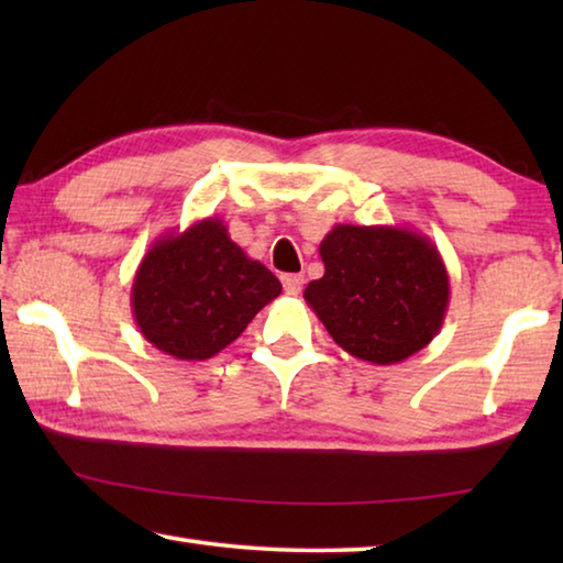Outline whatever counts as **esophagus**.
I'll use <instances>...</instances> for the list:
<instances>
[{"label":"esophagus","instance_id":"34e87169","mask_svg":"<svg viewBox=\"0 0 563 563\" xmlns=\"http://www.w3.org/2000/svg\"><path fill=\"white\" fill-rule=\"evenodd\" d=\"M302 283H305V278H302V275H298V273L283 275V288H285V292H288V295H298L302 290Z\"/></svg>","mask_w":563,"mask_h":563}]
</instances>
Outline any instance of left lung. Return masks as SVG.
Wrapping results in <instances>:
<instances>
[{
    "label": "left lung",
    "mask_w": 563,
    "mask_h": 563,
    "mask_svg": "<svg viewBox=\"0 0 563 563\" xmlns=\"http://www.w3.org/2000/svg\"><path fill=\"white\" fill-rule=\"evenodd\" d=\"M320 258L325 275L305 288V300L352 357L395 365L442 330L450 275L427 235L338 223L322 238Z\"/></svg>",
    "instance_id": "left-lung-1"
}]
</instances>
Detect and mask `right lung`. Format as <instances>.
Masks as SVG:
<instances>
[{"instance_id": "right-lung-1", "label": "right lung", "mask_w": 563, "mask_h": 563, "mask_svg": "<svg viewBox=\"0 0 563 563\" xmlns=\"http://www.w3.org/2000/svg\"><path fill=\"white\" fill-rule=\"evenodd\" d=\"M283 285L231 241L221 218H203L148 247L131 285L133 320L176 360H208L241 338Z\"/></svg>"}]
</instances>
